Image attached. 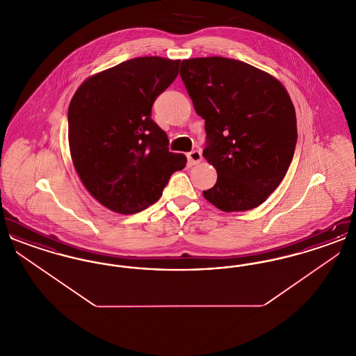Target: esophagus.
Instances as JSON below:
<instances>
[{"mask_svg": "<svg viewBox=\"0 0 356 356\" xmlns=\"http://www.w3.org/2000/svg\"><path fill=\"white\" fill-rule=\"evenodd\" d=\"M186 159L191 165H195L203 160V154L200 151H192V152L186 153Z\"/></svg>", "mask_w": 356, "mask_h": 356, "instance_id": "34e87169", "label": "esophagus"}]
</instances>
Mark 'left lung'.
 <instances>
[{"instance_id": "obj_1", "label": "left lung", "mask_w": 356, "mask_h": 356, "mask_svg": "<svg viewBox=\"0 0 356 356\" xmlns=\"http://www.w3.org/2000/svg\"><path fill=\"white\" fill-rule=\"evenodd\" d=\"M180 76L205 120V160L218 181L204 197L224 212L250 211L279 186L298 131L287 89L272 74L225 57L181 61Z\"/></svg>"}]
</instances>
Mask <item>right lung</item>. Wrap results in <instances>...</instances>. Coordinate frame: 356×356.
I'll return each instance as SVG.
<instances>
[{
	"instance_id": "right-lung-1",
	"label": "right lung",
	"mask_w": 356,
	"mask_h": 356,
	"mask_svg": "<svg viewBox=\"0 0 356 356\" xmlns=\"http://www.w3.org/2000/svg\"><path fill=\"white\" fill-rule=\"evenodd\" d=\"M180 60L137 57L88 77L68 109L70 157L88 192L128 215L156 203L170 175L186 164L168 151L152 105L179 73Z\"/></svg>"
}]
</instances>
